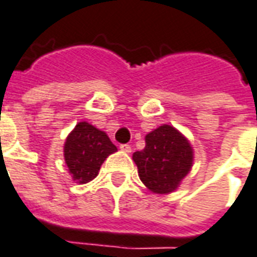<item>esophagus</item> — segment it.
I'll return each mask as SVG.
<instances>
[{
  "mask_svg": "<svg viewBox=\"0 0 257 257\" xmlns=\"http://www.w3.org/2000/svg\"><path fill=\"white\" fill-rule=\"evenodd\" d=\"M120 149L123 152H126V153H130L131 152V147L128 144H123V145H120Z\"/></svg>",
  "mask_w": 257,
  "mask_h": 257,
  "instance_id": "esophagus-1",
  "label": "esophagus"
}]
</instances>
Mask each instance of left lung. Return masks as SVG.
Wrapping results in <instances>:
<instances>
[{"label":"left lung","instance_id":"obj_1","mask_svg":"<svg viewBox=\"0 0 257 257\" xmlns=\"http://www.w3.org/2000/svg\"><path fill=\"white\" fill-rule=\"evenodd\" d=\"M145 142V148L133 155L141 181L155 193L175 190L192 167L193 151L188 140L164 124L149 133Z\"/></svg>","mask_w":257,"mask_h":257}]
</instances>
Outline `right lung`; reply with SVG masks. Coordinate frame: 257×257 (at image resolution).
Masks as SVG:
<instances>
[{
	"label": "right lung",
	"instance_id": "add662e5",
	"mask_svg": "<svg viewBox=\"0 0 257 257\" xmlns=\"http://www.w3.org/2000/svg\"><path fill=\"white\" fill-rule=\"evenodd\" d=\"M116 151L104 131L80 121L65 141L64 159L74 181L87 183L98 175L101 164Z\"/></svg>",
	"mask_w": 257,
	"mask_h": 257
}]
</instances>
